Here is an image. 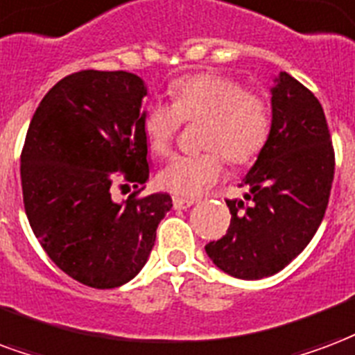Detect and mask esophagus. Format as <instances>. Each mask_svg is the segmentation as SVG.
Masks as SVG:
<instances>
[{"mask_svg": "<svg viewBox=\"0 0 355 355\" xmlns=\"http://www.w3.org/2000/svg\"><path fill=\"white\" fill-rule=\"evenodd\" d=\"M193 203H196V199L178 198V196L173 198V207H175V209H188V207H191Z\"/></svg>", "mask_w": 355, "mask_h": 355, "instance_id": "1", "label": "esophagus"}]
</instances>
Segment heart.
<instances>
[{"label":"heart","mask_w":355,"mask_h":355,"mask_svg":"<svg viewBox=\"0 0 355 355\" xmlns=\"http://www.w3.org/2000/svg\"><path fill=\"white\" fill-rule=\"evenodd\" d=\"M173 105L152 101L144 107L143 133L152 154L169 156L184 122H198L203 152L177 156L159 173V184L180 196H198L233 165L254 162L271 131V107L261 94L244 90L237 78L196 73L171 84Z\"/></svg>","instance_id":"b5f03b06"}]
</instances>
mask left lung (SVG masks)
Here are the masks:
<instances>
[{
	"mask_svg": "<svg viewBox=\"0 0 355 355\" xmlns=\"http://www.w3.org/2000/svg\"><path fill=\"white\" fill-rule=\"evenodd\" d=\"M272 124L263 150L243 178L248 193L225 199L231 224L205 246L216 267L258 280L282 271L324 220L335 177V150L318 97L288 73L272 88Z\"/></svg>",
	"mask_w": 355,
	"mask_h": 355,
	"instance_id": "obj_1",
	"label": "left lung"
}]
</instances>
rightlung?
<instances>
[{"instance_id":"obj_1","label":"right lung","mask_w":355,"mask_h":355,"mask_svg":"<svg viewBox=\"0 0 355 355\" xmlns=\"http://www.w3.org/2000/svg\"><path fill=\"white\" fill-rule=\"evenodd\" d=\"M143 80L128 71L84 69L51 88L20 156L26 216L49 258L77 282L111 290L148 259L173 201L141 196L148 180ZM119 187L134 191L114 201Z\"/></svg>"}]
</instances>
